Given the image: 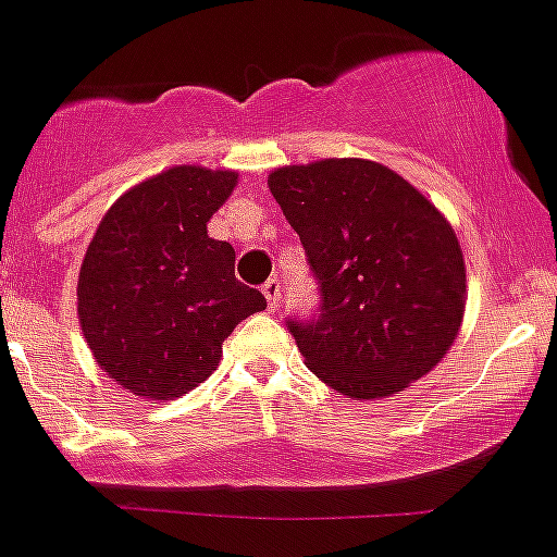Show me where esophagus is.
<instances>
[{"label":"esophagus","instance_id":"esophagus-1","mask_svg":"<svg viewBox=\"0 0 557 557\" xmlns=\"http://www.w3.org/2000/svg\"><path fill=\"white\" fill-rule=\"evenodd\" d=\"M262 293H264V298H268L270 309H275V306H278V295H282V282H278V278H268L262 287Z\"/></svg>","mask_w":557,"mask_h":557}]
</instances>
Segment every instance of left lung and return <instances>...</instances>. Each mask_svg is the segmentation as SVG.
I'll return each instance as SVG.
<instances>
[{"label":"left lung","mask_w":557,"mask_h":557,"mask_svg":"<svg viewBox=\"0 0 557 557\" xmlns=\"http://www.w3.org/2000/svg\"><path fill=\"white\" fill-rule=\"evenodd\" d=\"M268 185L320 293V314L287 317L311 372L352 399L432 372L465 311L462 248L437 208L363 158L275 169Z\"/></svg>","instance_id":"left-lung-1"}]
</instances>
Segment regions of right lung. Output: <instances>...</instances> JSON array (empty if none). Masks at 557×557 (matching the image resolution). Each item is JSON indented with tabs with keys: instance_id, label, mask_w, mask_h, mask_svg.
I'll return each mask as SVG.
<instances>
[{
	"instance_id": "1",
	"label": "right lung",
	"mask_w": 557,
	"mask_h": 557,
	"mask_svg": "<svg viewBox=\"0 0 557 557\" xmlns=\"http://www.w3.org/2000/svg\"><path fill=\"white\" fill-rule=\"evenodd\" d=\"M235 183V172L166 169L120 196L89 243L78 320L95 361L131 394L196 388L237 322L268 306L235 278V248L208 235Z\"/></svg>"
}]
</instances>
